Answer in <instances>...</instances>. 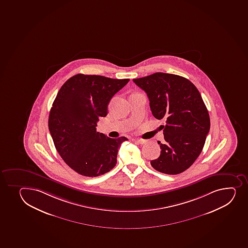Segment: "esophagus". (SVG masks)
Returning a JSON list of instances; mask_svg holds the SVG:
<instances>
[{"label":"esophagus","instance_id":"34e87169","mask_svg":"<svg viewBox=\"0 0 248 248\" xmlns=\"http://www.w3.org/2000/svg\"><path fill=\"white\" fill-rule=\"evenodd\" d=\"M136 141L138 142V143L141 144V145H143V144L146 143V140H143V139H136Z\"/></svg>","mask_w":248,"mask_h":248}]
</instances>
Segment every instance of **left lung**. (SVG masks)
<instances>
[{
  "label": "left lung",
  "instance_id": "obj_1",
  "mask_svg": "<svg viewBox=\"0 0 248 248\" xmlns=\"http://www.w3.org/2000/svg\"><path fill=\"white\" fill-rule=\"evenodd\" d=\"M148 96L150 108L158 120H166L165 143L160 155L151 161L157 171L169 175L182 173L196 160L210 130V117L199 90L185 77L156 72L133 79Z\"/></svg>",
  "mask_w": 248,
  "mask_h": 248
}]
</instances>
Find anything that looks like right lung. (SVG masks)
<instances>
[{"label":"right lung","mask_w":248,"mask_h":248,"mask_svg":"<svg viewBox=\"0 0 248 248\" xmlns=\"http://www.w3.org/2000/svg\"><path fill=\"white\" fill-rule=\"evenodd\" d=\"M129 79L77 74L59 90L49 116L54 146L68 166L82 176L95 177L110 171L125 137L108 138L97 132L100 117L108 115L111 97Z\"/></svg>","instance_id":"add662e5"}]
</instances>
